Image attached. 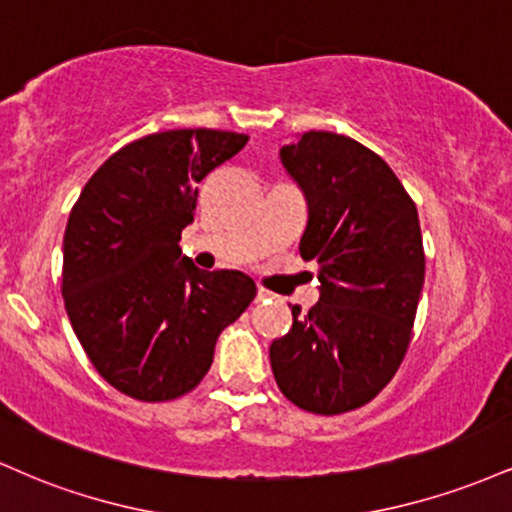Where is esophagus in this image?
Returning <instances> with one entry per match:
<instances>
[{"label":"esophagus","mask_w":512,"mask_h":512,"mask_svg":"<svg viewBox=\"0 0 512 512\" xmlns=\"http://www.w3.org/2000/svg\"><path fill=\"white\" fill-rule=\"evenodd\" d=\"M269 296H272V293H269L267 289H262V286L257 289V301H264V298H269Z\"/></svg>","instance_id":"34e87169"}]
</instances>
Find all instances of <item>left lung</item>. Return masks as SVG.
<instances>
[{
    "label": "left lung",
    "mask_w": 512,
    "mask_h": 512,
    "mask_svg": "<svg viewBox=\"0 0 512 512\" xmlns=\"http://www.w3.org/2000/svg\"><path fill=\"white\" fill-rule=\"evenodd\" d=\"M279 156L308 202L298 250L317 264L320 301L293 305L269 361L296 407L344 414L378 395L409 349L426 272L419 214L383 158L344 134L310 129Z\"/></svg>",
    "instance_id": "obj_1"
}]
</instances>
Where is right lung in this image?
Instances as JSON below:
<instances>
[{
    "instance_id": "right-lung-1",
    "label": "right lung",
    "mask_w": 512,
    "mask_h": 512,
    "mask_svg": "<svg viewBox=\"0 0 512 512\" xmlns=\"http://www.w3.org/2000/svg\"><path fill=\"white\" fill-rule=\"evenodd\" d=\"M248 144V134L170 129L122 146L69 214L62 296L93 368L122 395L168 402L202 383L219 334L255 298L236 269L202 272L182 257L197 182Z\"/></svg>"
}]
</instances>
